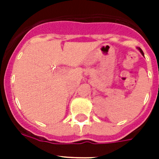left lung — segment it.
<instances>
[{
    "mask_svg": "<svg viewBox=\"0 0 159 159\" xmlns=\"http://www.w3.org/2000/svg\"><path fill=\"white\" fill-rule=\"evenodd\" d=\"M138 49H139V51H140V52H141L142 54H143V56H144V54H143V50H142V49L140 48H138Z\"/></svg>",
    "mask_w": 159,
    "mask_h": 159,
    "instance_id": "obj_1",
    "label": "left lung"
}]
</instances>
